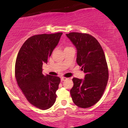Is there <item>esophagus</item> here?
I'll return each mask as SVG.
<instances>
[{"label":"esophagus","instance_id":"34e87169","mask_svg":"<svg viewBox=\"0 0 128 128\" xmlns=\"http://www.w3.org/2000/svg\"><path fill=\"white\" fill-rule=\"evenodd\" d=\"M67 79H68V78H64V77H61V78H60V80L62 82L64 81V80H67Z\"/></svg>","mask_w":128,"mask_h":128}]
</instances>
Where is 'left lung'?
<instances>
[{
	"instance_id": "obj_1",
	"label": "left lung",
	"mask_w": 128,
	"mask_h": 128,
	"mask_svg": "<svg viewBox=\"0 0 128 128\" xmlns=\"http://www.w3.org/2000/svg\"><path fill=\"white\" fill-rule=\"evenodd\" d=\"M66 35L76 47V62L85 73L84 79H72V98L77 106L89 108L100 100L107 84L108 69L104 52L91 35L74 32Z\"/></svg>"
}]
</instances>
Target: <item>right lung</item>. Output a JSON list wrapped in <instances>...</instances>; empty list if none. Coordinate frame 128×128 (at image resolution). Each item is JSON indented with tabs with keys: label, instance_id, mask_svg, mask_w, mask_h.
Listing matches in <instances>:
<instances>
[{
	"label": "right lung",
	"instance_id": "add662e5",
	"mask_svg": "<svg viewBox=\"0 0 128 128\" xmlns=\"http://www.w3.org/2000/svg\"><path fill=\"white\" fill-rule=\"evenodd\" d=\"M63 33L36 35L23 44L17 55L15 77L30 103L41 110L51 107L56 98L59 77L42 74V64H47Z\"/></svg>",
	"mask_w": 128,
	"mask_h": 128
}]
</instances>
